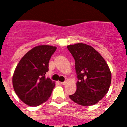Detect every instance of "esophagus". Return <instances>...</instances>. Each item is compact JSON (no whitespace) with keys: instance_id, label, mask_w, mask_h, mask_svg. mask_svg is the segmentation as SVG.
Listing matches in <instances>:
<instances>
[{"instance_id":"obj_1","label":"esophagus","mask_w":127,"mask_h":127,"mask_svg":"<svg viewBox=\"0 0 127 127\" xmlns=\"http://www.w3.org/2000/svg\"><path fill=\"white\" fill-rule=\"evenodd\" d=\"M66 83H67V82H66V81L61 82H60V84H62V85H65Z\"/></svg>"}]
</instances>
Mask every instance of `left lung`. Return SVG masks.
<instances>
[{"label":"left lung","instance_id":"left-lung-1","mask_svg":"<svg viewBox=\"0 0 127 127\" xmlns=\"http://www.w3.org/2000/svg\"><path fill=\"white\" fill-rule=\"evenodd\" d=\"M67 48L75 60L78 78L76 91L69 97L82 106L95 104L106 95L111 85V74L106 61L86 44L70 45Z\"/></svg>","mask_w":127,"mask_h":127}]
</instances>
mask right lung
Masks as SVG:
<instances>
[{"instance_id":"1","label":"right lung","mask_w":127,"mask_h":127,"mask_svg":"<svg viewBox=\"0 0 127 127\" xmlns=\"http://www.w3.org/2000/svg\"><path fill=\"white\" fill-rule=\"evenodd\" d=\"M57 49L51 45H39L30 50L18 64L12 77L14 90L19 98L30 106H38L48 100L55 82L45 74L49 62Z\"/></svg>"}]
</instances>
